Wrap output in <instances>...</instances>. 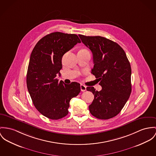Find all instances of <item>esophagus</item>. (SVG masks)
<instances>
[{"label": "esophagus", "instance_id": "esophagus-1", "mask_svg": "<svg viewBox=\"0 0 156 156\" xmlns=\"http://www.w3.org/2000/svg\"><path fill=\"white\" fill-rule=\"evenodd\" d=\"M80 87H81V90L82 91H86V87H85V85H84L81 84V85H80Z\"/></svg>", "mask_w": 156, "mask_h": 156}]
</instances>
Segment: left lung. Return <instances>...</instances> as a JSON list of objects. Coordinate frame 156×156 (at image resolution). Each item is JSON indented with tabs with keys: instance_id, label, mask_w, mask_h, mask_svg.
I'll use <instances>...</instances> for the list:
<instances>
[{
	"instance_id": "1",
	"label": "left lung",
	"mask_w": 156,
	"mask_h": 156,
	"mask_svg": "<svg viewBox=\"0 0 156 156\" xmlns=\"http://www.w3.org/2000/svg\"><path fill=\"white\" fill-rule=\"evenodd\" d=\"M79 37L93 53L94 65L91 73L102 87L100 91L93 87H87L94 95L89 110L98 119L112 118L120 113L131 93L130 63L116 42L101 36Z\"/></svg>"
}]
</instances>
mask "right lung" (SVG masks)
Here are the masks:
<instances>
[{"mask_svg": "<svg viewBox=\"0 0 156 156\" xmlns=\"http://www.w3.org/2000/svg\"><path fill=\"white\" fill-rule=\"evenodd\" d=\"M81 40L77 35L55 32L40 39L33 48L27 73V85L37 110L48 119L58 120L68 114L71 98L80 93V84H66L60 76L63 55Z\"/></svg>", "mask_w": 156, "mask_h": 156, "instance_id": "right-lung-1", "label": "right lung"}]
</instances>
